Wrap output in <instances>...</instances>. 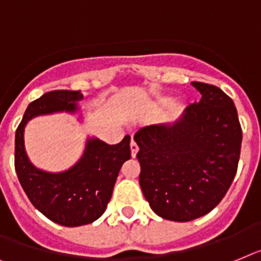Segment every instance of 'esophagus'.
Masks as SVG:
<instances>
[{
    "label": "esophagus",
    "mask_w": 261,
    "mask_h": 261,
    "mask_svg": "<svg viewBox=\"0 0 261 261\" xmlns=\"http://www.w3.org/2000/svg\"><path fill=\"white\" fill-rule=\"evenodd\" d=\"M130 148H131V156H133V158L137 156V152H138V150H139V148H138V144H137V142L134 141V139L131 141Z\"/></svg>",
    "instance_id": "34e87169"
}]
</instances>
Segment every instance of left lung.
Here are the masks:
<instances>
[{"instance_id": "8db88e82", "label": "left lung", "mask_w": 261, "mask_h": 261, "mask_svg": "<svg viewBox=\"0 0 261 261\" xmlns=\"http://www.w3.org/2000/svg\"><path fill=\"white\" fill-rule=\"evenodd\" d=\"M201 94L176 122L137 131L139 185L152 211L190 222L215 208L238 170L242 127L231 98L214 85L192 82Z\"/></svg>"}]
</instances>
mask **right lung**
<instances>
[{
	"label": "right lung",
	"instance_id": "1",
	"mask_svg": "<svg viewBox=\"0 0 261 261\" xmlns=\"http://www.w3.org/2000/svg\"><path fill=\"white\" fill-rule=\"evenodd\" d=\"M81 99V91L56 90L43 94L28 106L15 131L14 166L23 191L41 214L65 227L89 224L102 216L120 167L131 158L130 135L118 144L89 138L82 158L66 171L46 172L33 166L23 142L26 123L45 114L75 113Z\"/></svg>",
	"mask_w": 261,
	"mask_h": 261
}]
</instances>
